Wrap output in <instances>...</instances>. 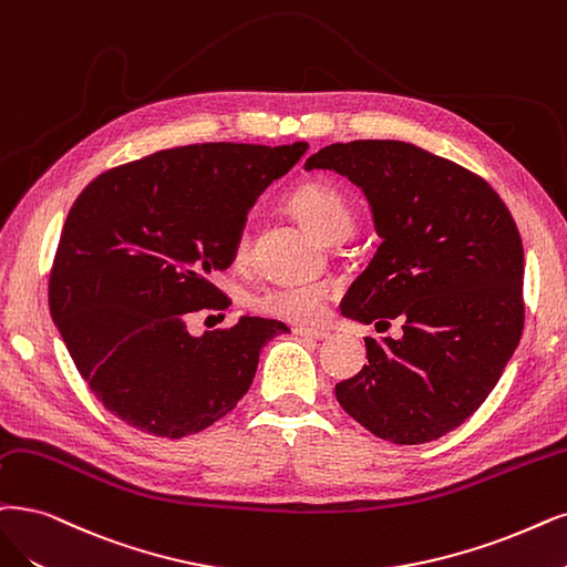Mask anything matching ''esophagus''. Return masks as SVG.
Returning a JSON list of instances; mask_svg holds the SVG:
<instances>
[{
	"label": "esophagus",
	"instance_id": "esophagus-1",
	"mask_svg": "<svg viewBox=\"0 0 567 567\" xmlns=\"http://www.w3.org/2000/svg\"><path fill=\"white\" fill-rule=\"evenodd\" d=\"M295 333L297 337L312 339V341H327L331 337V333L324 329H310V327H295Z\"/></svg>",
	"mask_w": 567,
	"mask_h": 567
}]
</instances>
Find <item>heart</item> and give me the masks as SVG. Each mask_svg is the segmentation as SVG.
<instances>
[{
    "instance_id": "obj_1",
    "label": "heart",
    "mask_w": 567,
    "mask_h": 567,
    "mask_svg": "<svg viewBox=\"0 0 567 567\" xmlns=\"http://www.w3.org/2000/svg\"><path fill=\"white\" fill-rule=\"evenodd\" d=\"M289 205L312 234L327 243L346 240L352 234L354 209L339 186L329 182H308L297 188ZM249 228L243 226L234 243L236 261L243 264L249 257ZM331 291L333 287L329 280L282 282L259 289L257 295H251L249 306L259 312H266V316L282 318L289 322H316L324 316Z\"/></svg>"
}]
</instances>
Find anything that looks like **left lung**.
<instances>
[{
    "label": "left lung",
    "instance_id": "left-lung-1",
    "mask_svg": "<svg viewBox=\"0 0 567 567\" xmlns=\"http://www.w3.org/2000/svg\"><path fill=\"white\" fill-rule=\"evenodd\" d=\"M306 167L358 184L383 238L341 312L404 322L402 339H364L369 364L337 385V400L385 442H434L486 402L520 341L516 221L484 177L409 142L329 144Z\"/></svg>",
    "mask_w": 567,
    "mask_h": 567
}]
</instances>
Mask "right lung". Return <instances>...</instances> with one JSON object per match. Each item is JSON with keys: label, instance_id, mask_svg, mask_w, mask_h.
<instances>
[{"label": "right lung", "instance_id": "right-lung-1", "mask_svg": "<svg viewBox=\"0 0 567 567\" xmlns=\"http://www.w3.org/2000/svg\"><path fill=\"white\" fill-rule=\"evenodd\" d=\"M308 150L205 142L97 175L74 200L49 308L97 402L131 427L182 439L219 421L257 373L278 320L240 318L192 337L186 320L230 301L209 282L234 261L247 209Z\"/></svg>", "mask_w": 567, "mask_h": 567}]
</instances>
